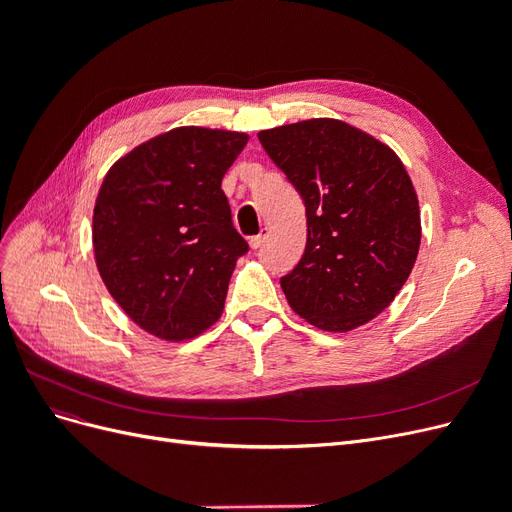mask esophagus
I'll list each match as a JSON object with an SVG mask.
<instances>
[{"mask_svg":"<svg viewBox=\"0 0 512 512\" xmlns=\"http://www.w3.org/2000/svg\"><path fill=\"white\" fill-rule=\"evenodd\" d=\"M265 239H267V230H260L258 235H254V237H250V245H252V250H258V247L265 243Z\"/></svg>","mask_w":512,"mask_h":512,"instance_id":"esophagus-1","label":"esophagus"}]
</instances>
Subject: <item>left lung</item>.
I'll list each match as a JSON object with an SVG mask.
<instances>
[{
  "label": "left lung",
  "instance_id": "8db88e82",
  "mask_svg": "<svg viewBox=\"0 0 512 512\" xmlns=\"http://www.w3.org/2000/svg\"><path fill=\"white\" fill-rule=\"evenodd\" d=\"M258 141L305 205V252L280 280L290 307L335 333L376 318L406 284L421 245V211L404 164L337 119L262 130Z\"/></svg>",
  "mask_w": 512,
  "mask_h": 512
}]
</instances>
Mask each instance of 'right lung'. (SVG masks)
Masks as SVG:
<instances>
[{
	"mask_svg": "<svg viewBox=\"0 0 512 512\" xmlns=\"http://www.w3.org/2000/svg\"><path fill=\"white\" fill-rule=\"evenodd\" d=\"M247 134L175 128L121 158L94 207L102 280L138 327L190 339L220 318L250 245L232 226L222 179Z\"/></svg>",
	"mask_w": 512,
	"mask_h": 512,
	"instance_id": "1",
	"label": "right lung"
}]
</instances>
